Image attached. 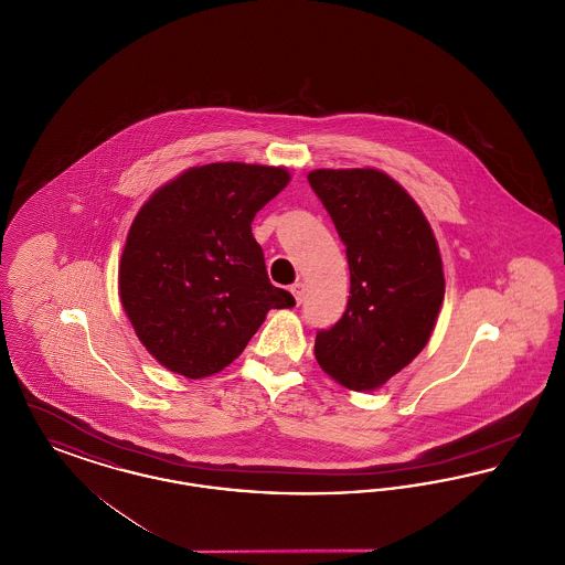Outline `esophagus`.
Listing matches in <instances>:
<instances>
[{"label": "esophagus", "instance_id": "1", "mask_svg": "<svg viewBox=\"0 0 565 565\" xmlns=\"http://www.w3.org/2000/svg\"><path fill=\"white\" fill-rule=\"evenodd\" d=\"M290 292L295 296L296 305H300V302H302V298H305V284L296 281V284L290 286Z\"/></svg>", "mask_w": 565, "mask_h": 565}]
</instances>
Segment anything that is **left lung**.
<instances>
[{
  "mask_svg": "<svg viewBox=\"0 0 565 565\" xmlns=\"http://www.w3.org/2000/svg\"><path fill=\"white\" fill-rule=\"evenodd\" d=\"M348 247L350 300L316 337L323 373L353 392H373L430 341L445 300V273L430 222L387 173L316 169L307 175Z\"/></svg>",
  "mask_w": 565,
  "mask_h": 565,
  "instance_id": "left-lung-1",
  "label": "left lung"
}]
</instances>
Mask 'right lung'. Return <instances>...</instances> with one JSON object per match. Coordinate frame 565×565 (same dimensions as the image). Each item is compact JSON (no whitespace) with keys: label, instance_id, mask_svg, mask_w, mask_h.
Returning a JSON list of instances; mask_svg holds the SVG:
<instances>
[{"label":"right lung","instance_id":"add662e5","mask_svg":"<svg viewBox=\"0 0 565 565\" xmlns=\"http://www.w3.org/2000/svg\"><path fill=\"white\" fill-rule=\"evenodd\" d=\"M286 167L210 162L154 190L129 228L118 296L146 351L203 379L242 355L270 309L295 296L269 281L252 220L290 182Z\"/></svg>","mask_w":565,"mask_h":565}]
</instances>
